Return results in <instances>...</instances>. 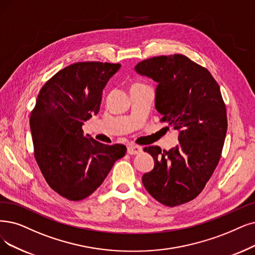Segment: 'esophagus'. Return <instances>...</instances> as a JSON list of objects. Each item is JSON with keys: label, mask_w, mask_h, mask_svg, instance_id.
<instances>
[{"label": "esophagus", "mask_w": 255, "mask_h": 255, "mask_svg": "<svg viewBox=\"0 0 255 255\" xmlns=\"http://www.w3.org/2000/svg\"><path fill=\"white\" fill-rule=\"evenodd\" d=\"M142 151V147L139 145H129L128 147V152L129 155H138Z\"/></svg>", "instance_id": "esophagus-1"}]
</instances>
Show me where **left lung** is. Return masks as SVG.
Returning <instances> with one entry per match:
<instances>
[{"label": "left lung", "instance_id": "obj_1", "mask_svg": "<svg viewBox=\"0 0 255 255\" xmlns=\"http://www.w3.org/2000/svg\"><path fill=\"white\" fill-rule=\"evenodd\" d=\"M135 70L158 83L160 121L179 130L174 148H143L155 166L142 176V183L161 204H184L204 189L222 155L227 114L220 87L206 68L182 54L144 59Z\"/></svg>", "mask_w": 255, "mask_h": 255}]
</instances>
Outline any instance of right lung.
I'll return each mask as SVG.
<instances>
[{"label": "right lung", "instance_id": "obj_1", "mask_svg": "<svg viewBox=\"0 0 255 255\" xmlns=\"http://www.w3.org/2000/svg\"><path fill=\"white\" fill-rule=\"evenodd\" d=\"M120 64L80 62L51 77L30 115L34 158L48 185L70 201H80L105 181L127 146L108 145L84 135L96 115L109 79Z\"/></svg>", "mask_w": 255, "mask_h": 255}]
</instances>
